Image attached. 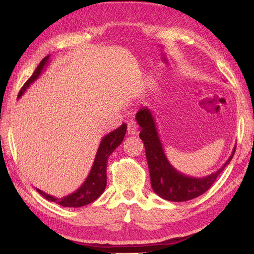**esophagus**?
Returning a JSON list of instances; mask_svg holds the SVG:
<instances>
[{"label":"esophagus","mask_w":254,"mask_h":254,"mask_svg":"<svg viewBox=\"0 0 254 254\" xmlns=\"http://www.w3.org/2000/svg\"><path fill=\"white\" fill-rule=\"evenodd\" d=\"M137 133V127L136 124L134 123L133 121H131L130 123H127V134L128 135H134V134Z\"/></svg>","instance_id":"obj_1"}]
</instances>
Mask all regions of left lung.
<instances>
[{
    "mask_svg": "<svg viewBox=\"0 0 254 254\" xmlns=\"http://www.w3.org/2000/svg\"><path fill=\"white\" fill-rule=\"evenodd\" d=\"M135 119L141 127L139 137L145 146L150 185L155 193L167 201L186 202L202 195L213 186L220 172L230 163L235 155L236 145L227 161L217 171L202 178L187 176L178 171L167 159L153 111L147 107H143L137 111Z\"/></svg>",
    "mask_w": 254,
    "mask_h": 254,
    "instance_id": "1",
    "label": "left lung"
}]
</instances>
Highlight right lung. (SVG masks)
Returning a JSON list of instances; mask_svg holds the SVG:
<instances>
[{"mask_svg":"<svg viewBox=\"0 0 254 254\" xmlns=\"http://www.w3.org/2000/svg\"><path fill=\"white\" fill-rule=\"evenodd\" d=\"M50 56H47L42 59L39 65L35 69L34 74L31 75L30 78L24 84L23 87L19 90L17 98L19 99L27 88L35 82V80L40 76L44 69L49 64ZM127 132V124L123 123L122 126L119 127L117 130L110 132L101 138L98 150L96 153V157L94 160L93 167L89 171V174L86 178L84 183L80 186L76 191L68 194L63 197H57L50 195L44 191L37 189V192H39L46 199L50 202H55L63 207H80L85 205L93 203L95 199L98 198L102 193H104L107 186V163L109 156L113 153L119 145L123 141L124 135Z\"/></svg>","mask_w":254,"mask_h":254,"instance_id":"1","label":"right lung"}]
</instances>
